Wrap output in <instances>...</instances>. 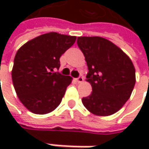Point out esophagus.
<instances>
[{
	"label": "esophagus",
	"mask_w": 149,
	"mask_h": 149,
	"mask_svg": "<svg viewBox=\"0 0 149 149\" xmlns=\"http://www.w3.org/2000/svg\"><path fill=\"white\" fill-rule=\"evenodd\" d=\"M76 80H77V83H82V82L84 81V77L79 76L78 77H77V78H76Z\"/></svg>",
	"instance_id": "obj_1"
}]
</instances>
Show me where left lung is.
Segmentation results:
<instances>
[{"label":"left lung","instance_id":"obj_1","mask_svg":"<svg viewBox=\"0 0 149 149\" xmlns=\"http://www.w3.org/2000/svg\"><path fill=\"white\" fill-rule=\"evenodd\" d=\"M79 49L85 57L87 81L92 92L82 98L84 107L97 116H110L129 100L135 84L131 59L116 45L102 37H78Z\"/></svg>","mask_w":149,"mask_h":149}]
</instances>
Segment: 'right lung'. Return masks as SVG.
<instances>
[{
	"label": "right lung",
	"instance_id": "obj_1",
	"mask_svg": "<svg viewBox=\"0 0 149 149\" xmlns=\"http://www.w3.org/2000/svg\"><path fill=\"white\" fill-rule=\"evenodd\" d=\"M76 39L48 33L29 40L16 52L12 80L19 99L31 112L47 114L61 103L72 77L56 70L59 69L61 55Z\"/></svg>",
	"mask_w": 149,
	"mask_h": 149
}]
</instances>
